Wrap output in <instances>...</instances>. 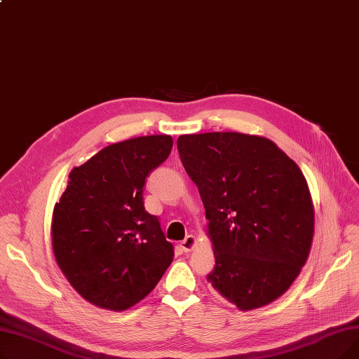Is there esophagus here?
<instances>
[{"label":"esophagus","instance_id":"34e87169","mask_svg":"<svg viewBox=\"0 0 359 359\" xmlns=\"http://www.w3.org/2000/svg\"><path fill=\"white\" fill-rule=\"evenodd\" d=\"M194 246H195V237L194 236H187L183 241H180V248L183 249L184 253L191 252L194 249Z\"/></svg>","mask_w":359,"mask_h":359}]
</instances>
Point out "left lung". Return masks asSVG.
Instances as JSON below:
<instances>
[{
    "label": "left lung",
    "mask_w": 359,
    "mask_h": 359,
    "mask_svg": "<svg viewBox=\"0 0 359 359\" xmlns=\"http://www.w3.org/2000/svg\"><path fill=\"white\" fill-rule=\"evenodd\" d=\"M198 186L215 268L206 279L240 310L284 294L309 257L314 210L299 167L272 141L238 132L180 135Z\"/></svg>",
    "instance_id": "8db88e82"
}]
</instances>
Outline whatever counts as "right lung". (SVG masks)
I'll return each instance as SVG.
<instances>
[{"label": "right lung", "instance_id": "1", "mask_svg": "<svg viewBox=\"0 0 359 359\" xmlns=\"http://www.w3.org/2000/svg\"><path fill=\"white\" fill-rule=\"evenodd\" d=\"M170 135L111 144L74 167L52 215L55 259L88 303L123 311L156 288L173 262L158 218L144 208L148 175L172 151Z\"/></svg>", "mask_w": 359, "mask_h": 359}]
</instances>
